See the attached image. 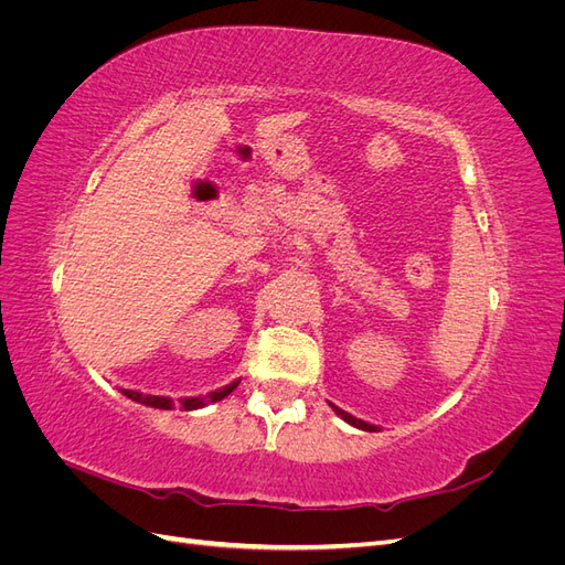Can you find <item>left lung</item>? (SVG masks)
<instances>
[{
  "label": "left lung",
  "mask_w": 565,
  "mask_h": 565,
  "mask_svg": "<svg viewBox=\"0 0 565 565\" xmlns=\"http://www.w3.org/2000/svg\"><path fill=\"white\" fill-rule=\"evenodd\" d=\"M330 407L334 409V413H337L341 419L349 422L351 426H355V429H363V431H377V426H374V424H367V422H363V419H358V417H353V415L344 413V409L337 407V405H332V403H330Z\"/></svg>",
  "instance_id": "obj_1"
}]
</instances>
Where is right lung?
<instances>
[{
    "instance_id": "right-lung-1",
    "label": "right lung",
    "mask_w": 565,
    "mask_h": 565,
    "mask_svg": "<svg viewBox=\"0 0 565 565\" xmlns=\"http://www.w3.org/2000/svg\"><path fill=\"white\" fill-rule=\"evenodd\" d=\"M237 384H241V380H237V382H231L228 386L218 388V391H212L210 396H193V398H179V401H172V398H167V396H150V393L131 391V388H119V391H122L127 398H131V401H136V403H143V405H148V407L174 409V407H179V405H181V409H200V407H204L207 403H216V401H221V398H226L228 393H231Z\"/></svg>"
}]
</instances>
